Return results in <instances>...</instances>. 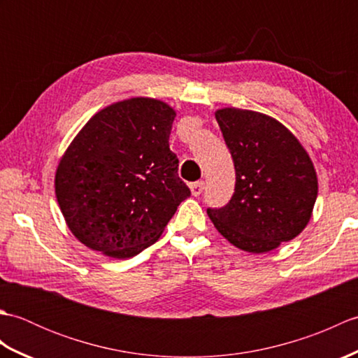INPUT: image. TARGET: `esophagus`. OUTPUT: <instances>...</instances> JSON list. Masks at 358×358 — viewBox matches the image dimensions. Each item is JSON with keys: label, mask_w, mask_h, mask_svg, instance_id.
Returning <instances> with one entry per match:
<instances>
[{"label": "esophagus", "mask_w": 358, "mask_h": 358, "mask_svg": "<svg viewBox=\"0 0 358 358\" xmlns=\"http://www.w3.org/2000/svg\"><path fill=\"white\" fill-rule=\"evenodd\" d=\"M203 189H204V181H195V183L191 185V192L194 196L201 195Z\"/></svg>", "instance_id": "obj_1"}]
</instances>
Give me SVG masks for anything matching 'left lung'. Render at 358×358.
I'll list each match as a JSON object with an SVG mask.
<instances>
[{
  "instance_id": "obj_1",
  "label": "left lung",
  "mask_w": 358,
  "mask_h": 358,
  "mask_svg": "<svg viewBox=\"0 0 358 358\" xmlns=\"http://www.w3.org/2000/svg\"><path fill=\"white\" fill-rule=\"evenodd\" d=\"M215 118L234 159L235 191L208 215L234 246L269 252L309 223L318 192L314 164L275 118L237 108L218 109Z\"/></svg>"
}]
</instances>
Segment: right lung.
<instances>
[{"label": "right lung", "instance_id": "right-lung-1", "mask_svg": "<svg viewBox=\"0 0 358 358\" xmlns=\"http://www.w3.org/2000/svg\"><path fill=\"white\" fill-rule=\"evenodd\" d=\"M177 113L154 98L113 103L90 118L59 159L55 194L71 232L112 258L159 238L191 191L169 149Z\"/></svg>", "mask_w": 358, "mask_h": 358}]
</instances>
